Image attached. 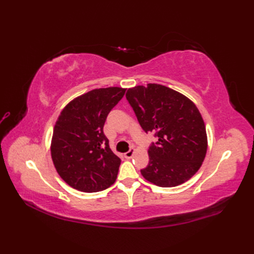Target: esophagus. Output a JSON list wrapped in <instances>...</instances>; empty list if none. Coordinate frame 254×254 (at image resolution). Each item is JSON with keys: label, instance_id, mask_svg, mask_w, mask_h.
Returning <instances> with one entry per match:
<instances>
[{"label": "esophagus", "instance_id": "esophagus-1", "mask_svg": "<svg viewBox=\"0 0 254 254\" xmlns=\"http://www.w3.org/2000/svg\"><path fill=\"white\" fill-rule=\"evenodd\" d=\"M134 153H135L134 148H131V149H130L129 151H127L124 156H125V158H126V159H131V158L134 156Z\"/></svg>", "mask_w": 254, "mask_h": 254}]
</instances>
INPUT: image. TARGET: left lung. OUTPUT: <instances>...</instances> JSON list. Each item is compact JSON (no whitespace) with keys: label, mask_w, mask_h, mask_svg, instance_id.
Returning <instances> with one entry per match:
<instances>
[{"label":"left lung","mask_w":254,"mask_h":254,"mask_svg":"<svg viewBox=\"0 0 254 254\" xmlns=\"http://www.w3.org/2000/svg\"><path fill=\"white\" fill-rule=\"evenodd\" d=\"M131 105L145 132H155L149 162L141 174L161 188L180 186L193 177L206 155L207 136L196 105L180 92L158 83L129 88Z\"/></svg>","instance_id":"1"}]
</instances>
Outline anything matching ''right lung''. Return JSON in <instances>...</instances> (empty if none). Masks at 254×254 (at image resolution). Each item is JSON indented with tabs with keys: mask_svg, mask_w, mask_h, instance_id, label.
Here are the masks:
<instances>
[{
	"mask_svg": "<svg viewBox=\"0 0 254 254\" xmlns=\"http://www.w3.org/2000/svg\"><path fill=\"white\" fill-rule=\"evenodd\" d=\"M125 91L120 87L91 90L72 99L60 112L54 126L51 156L61 179L73 189L95 193L117 180L121 159L110 149L103 128Z\"/></svg>",
	"mask_w": 254,
	"mask_h": 254,
	"instance_id": "obj_1",
	"label": "right lung"
}]
</instances>
